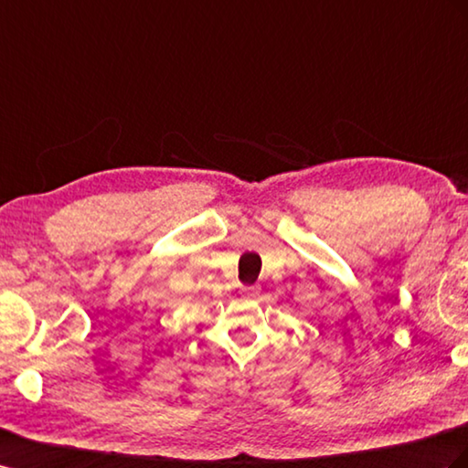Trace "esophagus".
Segmentation results:
<instances>
[{"mask_svg":"<svg viewBox=\"0 0 468 468\" xmlns=\"http://www.w3.org/2000/svg\"><path fill=\"white\" fill-rule=\"evenodd\" d=\"M260 292H261L260 285H248V287H244V297H248V299L258 297Z\"/></svg>","mask_w":468,"mask_h":468,"instance_id":"obj_1","label":"esophagus"}]
</instances>
